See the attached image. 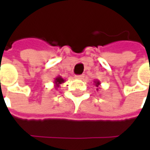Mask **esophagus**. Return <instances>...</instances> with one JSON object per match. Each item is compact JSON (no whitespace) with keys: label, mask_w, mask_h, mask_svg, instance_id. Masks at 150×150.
<instances>
[{"label":"esophagus","mask_w":150,"mask_h":150,"mask_svg":"<svg viewBox=\"0 0 150 150\" xmlns=\"http://www.w3.org/2000/svg\"><path fill=\"white\" fill-rule=\"evenodd\" d=\"M83 77H84V75H75V78L78 79H83Z\"/></svg>","instance_id":"obj_1"}]
</instances>
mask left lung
Masks as SVG:
<instances>
[{"instance_id": "1", "label": "left lung", "mask_w": 150, "mask_h": 150, "mask_svg": "<svg viewBox=\"0 0 150 150\" xmlns=\"http://www.w3.org/2000/svg\"><path fill=\"white\" fill-rule=\"evenodd\" d=\"M94 85L96 87V88H99V86H100V82L99 81V80H94ZM97 91H98V88H97Z\"/></svg>"}]
</instances>
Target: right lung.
Wrapping results in <instances>:
<instances>
[{"mask_svg": "<svg viewBox=\"0 0 150 150\" xmlns=\"http://www.w3.org/2000/svg\"><path fill=\"white\" fill-rule=\"evenodd\" d=\"M66 81V79L62 78L61 76H57L54 80V88L55 90H58V88H60V85L62 84L64 82Z\"/></svg>", "mask_w": 150, "mask_h": 150, "instance_id": "right-lung-1", "label": "right lung"}]
</instances>
